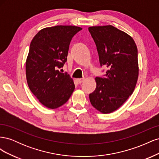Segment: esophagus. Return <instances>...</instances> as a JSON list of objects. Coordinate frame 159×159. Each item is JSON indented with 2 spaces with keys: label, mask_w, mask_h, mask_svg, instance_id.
<instances>
[{
  "label": "esophagus",
  "mask_w": 159,
  "mask_h": 159,
  "mask_svg": "<svg viewBox=\"0 0 159 159\" xmlns=\"http://www.w3.org/2000/svg\"><path fill=\"white\" fill-rule=\"evenodd\" d=\"M77 82H78V84H81V83H83L84 81H85V79L84 78H80V79H77L76 80Z\"/></svg>",
  "instance_id": "obj_1"
}]
</instances>
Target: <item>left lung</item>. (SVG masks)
I'll return each instance as SVG.
<instances>
[{
  "label": "left lung",
  "instance_id": "1",
  "mask_svg": "<svg viewBox=\"0 0 159 159\" xmlns=\"http://www.w3.org/2000/svg\"><path fill=\"white\" fill-rule=\"evenodd\" d=\"M101 66L108 70L104 78H95L96 88L89 94L91 105L102 113L119 109L131 95L139 76L135 42L127 33L111 25L91 26Z\"/></svg>",
  "mask_w": 159,
  "mask_h": 159
}]
</instances>
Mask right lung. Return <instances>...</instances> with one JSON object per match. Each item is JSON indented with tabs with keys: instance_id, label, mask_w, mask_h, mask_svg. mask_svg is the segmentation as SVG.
<instances>
[{
	"instance_id": "add662e5",
	"label": "right lung",
	"mask_w": 159,
	"mask_h": 159,
	"mask_svg": "<svg viewBox=\"0 0 159 159\" xmlns=\"http://www.w3.org/2000/svg\"><path fill=\"white\" fill-rule=\"evenodd\" d=\"M82 28L56 26L43 28L30 43L26 61L28 85L45 107L56 109L66 103L75 89L74 81L57 68L67 61L72 38Z\"/></svg>"
}]
</instances>
